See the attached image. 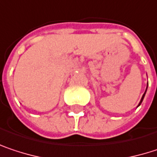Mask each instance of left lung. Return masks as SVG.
I'll use <instances>...</instances> for the list:
<instances>
[{"label": "left lung", "instance_id": "obj_1", "mask_svg": "<svg viewBox=\"0 0 157 157\" xmlns=\"http://www.w3.org/2000/svg\"><path fill=\"white\" fill-rule=\"evenodd\" d=\"M147 85H148V83H147ZM146 92H147V90H146ZM146 92H145V93L143 94V96H142V98H141V101H140V102H139V104H138V106L141 104V102L143 101V99H144V97H145V94H146Z\"/></svg>", "mask_w": 157, "mask_h": 157}]
</instances>
